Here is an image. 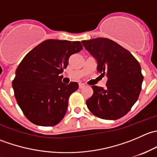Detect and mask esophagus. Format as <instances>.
Returning <instances> with one entry per match:
<instances>
[{"label":"esophagus","instance_id":"obj_1","mask_svg":"<svg viewBox=\"0 0 157 157\" xmlns=\"http://www.w3.org/2000/svg\"><path fill=\"white\" fill-rule=\"evenodd\" d=\"M85 86V85L83 84V83H79V88L80 89H82V88H83Z\"/></svg>","mask_w":157,"mask_h":157}]
</instances>
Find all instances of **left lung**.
I'll use <instances>...</instances> for the list:
<instances>
[{"label": "left lung", "instance_id": "1", "mask_svg": "<svg viewBox=\"0 0 157 157\" xmlns=\"http://www.w3.org/2000/svg\"><path fill=\"white\" fill-rule=\"evenodd\" d=\"M97 61V71L107 76L105 87L92 86L89 110L102 119L116 120L131 110L141 91L144 76L138 61L127 49L106 38L82 41Z\"/></svg>", "mask_w": 157, "mask_h": 157}]
</instances>
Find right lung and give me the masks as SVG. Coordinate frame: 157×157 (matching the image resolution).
<instances>
[{
    "label": "right lung",
    "instance_id": "add662e5",
    "mask_svg": "<svg viewBox=\"0 0 157 157\" xmlns=\"http://www.w3.org/2000/svg\"><path fill=\"white\" fill-rule=\"evenodd\" d=\"M83 49L79 41L48 39L24 57L12 82L14 96L23 114L32 123L54 126L65 115L68 99L78 83L64 84L60 74L71 55Z\"/></svg>",
    "mask_w": 157,
    "mask_h": 157
}]
</instances>
